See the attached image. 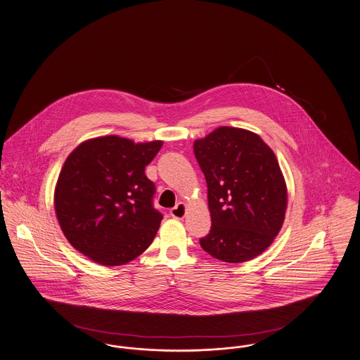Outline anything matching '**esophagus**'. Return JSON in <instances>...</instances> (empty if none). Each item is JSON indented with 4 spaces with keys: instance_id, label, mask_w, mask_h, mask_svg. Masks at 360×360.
Wrapping results in <instances>:
<instances>
[{
    "instance_id": "obj_1",
    "label": "esophagus",
    "mask_w": 360,
    "mask_h": 360,
    "mask_svg": "<svg viewBox=\"0 0 360 360\" xmlns=\"http://www.w3.org/2000/svg\"><path fill=\"white\" fill-rule=\"evenodd\" d=\"M186 211H187V207H186L184 203H177L169 211V214H171L172 218H174V219H183L186 217Z\"/></svg>"
}]
</instances>
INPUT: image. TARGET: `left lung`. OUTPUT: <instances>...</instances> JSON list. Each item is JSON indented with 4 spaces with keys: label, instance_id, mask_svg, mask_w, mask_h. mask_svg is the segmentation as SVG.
Listing matches in <instances>:
<instances>
[{
    "label": "left lung",
    "instance_id": "obj_1",
    "mask_svg": "<svg viewBox=\"0 0 360 360\" xmlns=\"http://www.w3.org/2000/svg\"><path fill=\"white\" fill-rule=\"evenodd\" d=\"M207 183L211 230L200 246L243 263L272 244L283 225L287 188L278 160L257 134L219 127L193 143Z\"/></svg>",
    "mask_w": 360,
    "mask_h": 360
}]
</instances>
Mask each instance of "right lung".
I'll return each instance as SVG.
<instances>
[{
  "mask_svg": "<svg viewBox=\"0 0 360 360\" xmlns=\"http://www.w3.org/2000/svg\"><path fill=\"white\" fill-rule=\"evenodd\" d=\"M161 141L134 143L116 135L76 148L58 177V222L79 253L101 265L129 263L152 244L162 214L153 206L155 186L145 174Z\"/></svg>",
  "mask_w": 360,
  "mask_h": 360,
  "instance_id": "add662e5",
  "label": "right lung"
}]
</instances>
